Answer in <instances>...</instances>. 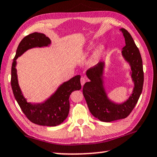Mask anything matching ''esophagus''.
<instances>
[{
	"label": "esophagus",
	"instance_id": "1",
	"mask_svg": "<svg viewBox=\"0 0 157 157\" xmlns=\"http://www.w3.org/2000/svg\"><path fill=\"white\" fill-rule=\"evenodd\" d=\"M80 82H81V84H82V86H83L84 84H85V82H86V79L84 78H81V79H80Z\"/></svg>",
	"mask_w": 157,
	"mask_h": 157
}]
</instances>
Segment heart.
<instances>
[{
  "label": "heart",
  "mask_w": 157,
  "mask_h": 157,
  "mask_svg": "<svg viewBox=\"0 0 157 157\" xmlns=\"http://www.w3.org/2000/svg\"><path fill=\"white\" fill-rule=\"evenodd\" d=\"M94 44H95V43H94V41H91L90 43H89L87 44V45H86L85 48H84V51L88 52L89 50H91V49L93 48ZM105 49L106 48L105 44L103 43L98 44V45L94 48L90 57H89L87 62L88 65L89 66H94L96 65V64L101 61L102 57H103L104 54H105Z\"/></svg>",
  "instance_id": "heart-1"
}]
</instances>
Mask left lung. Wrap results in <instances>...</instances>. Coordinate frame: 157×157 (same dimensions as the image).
<instances>
[{"instance_id":"1","label":"left lung","mask_w":157,"mask_h":157,"mask_svg":"<svg viewBox=\"0 0 157 157\" xmlns=\"http://www.w3.org/2000/svg\"><path fill=\"white\" fill-rule=\"evenodd\" d=\"M119 31L123 33L125 39L126 45L121 49V55L131 68L129 75L134 84L132 93L121 103L110 98L105 86V62L104 61L99 62L86 72L90 81L84 84L82 89L83 95L92 115L104 122L127 117L136 106L143 91L144 73L140 51L131 34L125 29H121Z\"/></svg>"}]
</instances>
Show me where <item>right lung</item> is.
Wrapping results in <instances>:
<instances>
[{
	"label": "right lung",
	"mask_w": 157,
	"mask_h": 157,
	"mask_svg": "<svg viewBox=\"0 0 157 157\" xmlns=\"http://www.w3.org/2000/svg\"><path fill=\"white\" fill-rule=\"evenodd\" d=\"M51 40L43 33L35 32L24 37L19 44L12 65L11 86L14 98L21 110L31 122L40 126H56L67 118L70 110L69 97L81 89L80 75H76L58 86L50 96L40 103L27 102L19 86L17 73V59L24 52L36 47H49Z\"/></svg>",
	"instance_id": "add662e5"
}]
</instances>
